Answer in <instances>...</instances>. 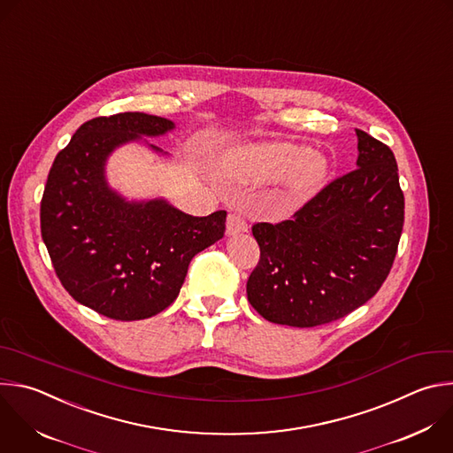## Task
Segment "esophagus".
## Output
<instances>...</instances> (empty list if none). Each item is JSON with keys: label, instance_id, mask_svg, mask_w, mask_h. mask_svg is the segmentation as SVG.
I'll use <instances>...</instances> for the list:
<instances>
[{"label": "esophagus", "instance_id": "34e87169", "mask_svg": "<svg viewBox=\"0 0 453 453\" xmlns=\"http://www.w3.org/2000/svg\"><path fill=\"white\" fill-rule=\"evenodd\" d=\"M245 231H247V222H245V219H243L242 215H238V213H231V215L227 217V222H226V233H227L229 236H234V234L245 233Z\"/></svg>", "mask_w": 453, "mask_h": 453}]
</instances>
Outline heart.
I'll return each instance as SVG.
<instances>
[{
  "label": "heart",
  "instance_id": "obj_1",
  "mask_svg": "<svg viewBox=\"0 0 453 453\" xmlns=\"http://www.w3.org/2000/svg\"><path fill=\"white\" fill-rule=\"evenodd\" d=\"M222 174L243 183L284 181L288 197L303 199L322 187L329 162L310 145L273 142L229 155L222 164Z\"/></svg>",
  "mask_w": 453,
  "mask_h": 453
}]
</instances>
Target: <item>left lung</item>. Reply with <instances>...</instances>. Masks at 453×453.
Returning a JSON list of instances; mask_svg holds the SVG:
<instances>
[{"instance_id":"8db88e82","label":"left lung","mask_w":453,"mask_h":453,"mask_svg":"<svg viewBox=\"0 0 453 453\" xmlns=\"http://www.w3.org/2000/svg\"><path fill=\"white\" fill-rule=\"evenodd\" d=\"M357 169L334 180L289 220L259 222L261 256L247 280L268 322L317 327L363 306L386 280L403 227L393 150L356 129Z\"/></svg>"}]
</instances>
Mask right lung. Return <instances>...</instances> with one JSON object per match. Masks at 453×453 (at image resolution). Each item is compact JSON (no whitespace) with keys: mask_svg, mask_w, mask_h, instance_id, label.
I'll use <instances>...</instances> for the list:
<instances>
[{"mask_svg":"<svg viewBox=\"0 0 453 453\" xmlns=\"http://www.w3.org/2000/svg\"><path fill=\"white\" fill-rule=\"evenodd\" d=\"M176 124L140 111L81 124L57 155L41 203V231L55 272L80 304L113 320L169 308L192 257L224 236L226 211L192 217L157 197L129 201L106 180L115 149L162 136Z\"/></svg>","mask_w":453,"mask_h":453,"instance_id":"1","label":"right lung"}]
</instances>
